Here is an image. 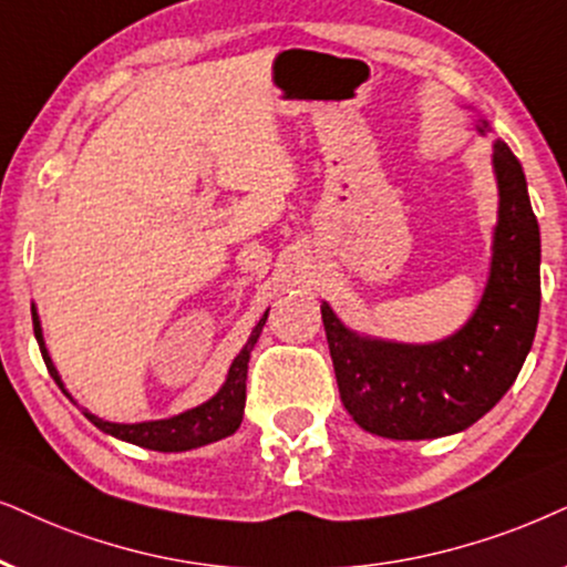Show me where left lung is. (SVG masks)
Returning a JSON list of instances; mask_svg holds the SVG:
<instances>
[{"label": "left lung", "mask_w": 567, "mask_h": 567, "mask_svg": "<svg viewBox=\"0 0 567 567\" xmlns=\"http://www.w3.org/2000/svg\"><path fill=\"white\" fill-rule=\"evenodd\" d=\"M478 133L489 123L478 120ZM499 206L492 267L471 319L444 340L411 346L358 334L321 303V321L346 411L386 440H436L476 424L503 400L539 324V221L526 175L505 141L492 143Z\"/></svg>", "instance_id": "obj_1"}]
</instances>
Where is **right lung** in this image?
I'll use <instances>...</instances> for the list:
<instances>
[{"label":"right lung","mask_w":567,"mask_h":567,"mask_svg":"<svg viewBox=\"0 0 567 567\" xmlns=\"http://www.w3.org/2000/svg\"><path fill=\"white\" fill-rule=\"evenodd\" d=\"M31 313H33V334H35V340H39L41 355H44L49 374H52L54 382L60 384V390L64 392V395L73 400V395L64 390L60 371H56L52 358H49L35 306H31ZM267 313H264V317L259 319V324L254 327V332H250L248 342L243 346L240 353L235 355V361L230 363V371H227L225 384H221L217 395L206 400V403L190 408V411L169 415V419L141 421V424H114V421H104V419H99V415L85 411V408H81L83 415L91 421L93 426L102 429L104 434L117 436V440H123V442L138 444V447L156 450V453H185V450H196V447H204V444L225 440V436L238 432V426L243 421L250 350H254L264 324H267Z\"/></svg>","instance_id":"right-lung-1"}]
</instances>
